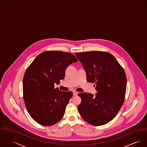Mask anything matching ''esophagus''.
<instances>
[{"label":"esophagus","mask_w":147,"mask_h":147,"mask_svg":"<svg viewBox=\"0 0 147 147\" xmlns=\"http://www.w3.org/2000/svg\"><path fill=\"white\" fill-rule=\"evenodd\" d=\"M78 92L76 91H73V96H77L78 94Z\"/></svg>","instance_id":"obj_1"}]
</instances>
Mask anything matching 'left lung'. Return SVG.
I'll return each mask as SVG.
<instances>
[{
	"mask_svg": "<svg viewBox=\"0 0 147 147\" xmlns=\"http://www.w3.org/2000/svg\"><path fill=\"white\" fill-rule=\"evenodd\" d=\"M84 69L87 80L95 83L94 96L80 93L78 109L82 117L95 126L106 124L119 111L126 88L124 70L113 55L107 52L90 51L76 54Z\"/></svg>",
	"mask_w": 147,
	"mask_h": 147,
	"instance_id": "left-lung-1",
	"label": "left lung"
}]
</instances>
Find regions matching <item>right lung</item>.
<instances>
[{
    "instance_id": "add662e5",
    "label": "right lung",
    "mask_w": 147,
    "mask_h": 147,
    "mask_svg": "<svg viewBox=\"0 0 147 147\" xmlns=\"http://www.w3.org/2000/svg\"><path fill=\"white\" fill-rule=\"evenodd\" d=\"M77 61L72 54L46 51L27 69L23 79V98L28 113L37 123L51 126L63 117L73 93L55 88L54 83L64 79L66 69Z\"/></svg>"
}]
</instances>
